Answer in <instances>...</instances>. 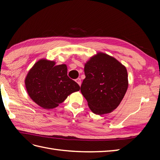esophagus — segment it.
<instances>
[{
    "instance_id": "1",
    "label": "esophagus",
    "mask_w": 160,
    "mask_h": 160,
    "mask_svg": "<svg viewBox=\"0 0 160 160\" xmlns=\"http://www.w3.org/2000/svg\"><path fill=\"white\" fill-rule=\"evenodd\" d=\"M76 82L78 84V85H79V86L81 85V79H80V78H77V79L76 80Z\"/></svg>"
}]
</instances>
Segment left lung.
<instances>
[{
    "instance_id": "1",
    "label": "left lung",
    "mask_w": 160,
    "mask_h": 160,
    "mask_svg": "<svg viewBox=\"0 0 160 160\" xmlns=\"http://www.w3.org/2000/svg\"><path fill=\"white\" fill-rule=\"evenodd\" d=\"M80 91L91 111L109 113L120 104L128 85L126 67L115 58L98 52L84 64Z\"/></svg>"
}]
</instances>
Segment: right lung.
<instances>
[{
    "mask_svg": "<svg viewBox=\"0 0 160 160\" xmlns=\"http://www.w3.org/2000/svg\"><path fill=\"white\" fill-rule=\"evenodd\" d=\"M31 99L45 109H52L63 102L80 87L67 76L66 64L56 65L55 61L40 59L28 71L25 80Z\"/></svg>",
    "mask_w": 160,
    "mask_h": 160,
    "instance_id": "right-lung-1",
    "label": "right lung"
}]
</instances>
